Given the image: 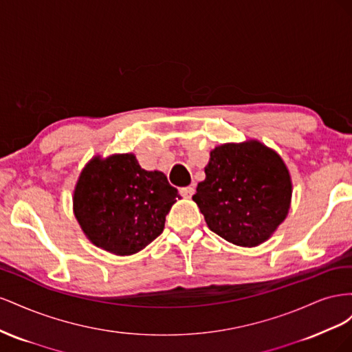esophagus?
<instances>
[{"instance_id":"1","label":"esophagus","mask_w":352,"mask_h":352,"mask_svg":"<svg viewBox=\"0 0 352 352\" xmlns=\"http://www.w3.org/2000/svg\"><path fill=\"white\" fill-rule=\"evenodd\" d=\"M180 194H182L186 198H190L195 194V185H189V186L182 188V189H180Z\"/></svg>"}]
</instances>
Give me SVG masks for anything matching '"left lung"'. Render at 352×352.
<instances>
[{"label":"left lung","instance_id":"8db88e82","mask_svg":"<svg viewBox=\"0 0 352 352\" xmlns=\"http://www.w3.org/2000/svg\"><path fill=\"white\" fill-rule=\"evenodd\" d=\"M292 185L282 158L257 141L220 145L210 154L197 202L208 228L239 247H257L285 220Z\"/></svg>","mask_w":352,"mask_h":352}]
</instances>
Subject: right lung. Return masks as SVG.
Listing matches in <instances>:
<instances>
[{
  "label": "right lung",
  "instance_id": "obj_1",
  "mask_svg": "<svg viewBox=\"0 0 352 352\" xmlns=\"http://www.w3.org/2000/svg\"><path fill=\"white\" fill-rule=\"evenodd\" d=\"M162 172H146L133 154L94 158L74 190V214L92 243L116 255L145 248L164 229L179 199Z\"/></svg>",
  "mask_w": 352,
  "mask_h": 352
}]
</instances>
